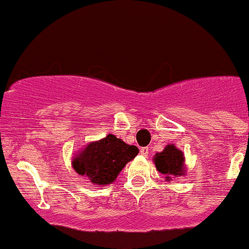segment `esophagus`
Here are the masks:
<instances>
[{
	"label": "esophagus",
	"instance_id": "esophagus-1",
	"mask_svg": "<svg viewBox=\"0 0 249 249\" xmlns=\"http://www.w3.org/2000/svg\"><path fill=\"white\" fill-rule=\"evenodd\" d=\"M149 147H142V149H140V154L142 155V156H147V155H149Z\"/></svg>",
	"mask_w": 249,
	"mask_h": 249
}]
</instances>
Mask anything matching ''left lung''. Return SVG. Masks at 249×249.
<instances>
[{"label":"left lung","mask_w":249,"mask_h":249,"mask_svg":"<svg viewBox=\"0 0 249 249\" xmlns=\"http://www.w3.org/2000/svg\"><path fill=\"white\" fill-rule=\"evenodd\" d=\"M155 166L160 173L166 176L167 180L171 178L185 176V157L181 150L173 144L167 145L162 152H157L154 157Z\"/></svg>","instance_id":"1"}]
</instances>
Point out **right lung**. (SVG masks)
<instances>
[{"label": "right lung", "instance_id": "1", "mask_svg": "<svg viewBox=\"0 0 249 249\" xmlns=\"http://www.w3.org/2000/svg\"><path fill=\"white\" fill-rule=\"evenodd\" d=\"M134 145L125 144L114 134L92 142L72 160V167L80 176L89 179L93 185H107L116 180L120 172L138 155Z\"/></svg>", "mask_w": 249, "mask_h": 249}]
</instances>
